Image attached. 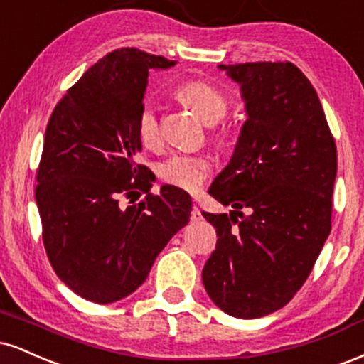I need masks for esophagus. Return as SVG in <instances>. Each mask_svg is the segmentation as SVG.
<instances>
[{"label":"esophagus","instance_id":"34e87169","mask_svg":"<svg viewBox=\"0 0 364 364\" xmlns=\"http://www.w3.org/2000/svg\"><path fill=\"white\" fill-rule=\"evenodd\" d=\"M190 219H191V223H198V220L203 219L202 212H200V208L196 207V205L191 208V217H190Z\"/></svg>","mask_w":364,"mask_h":364}]
</instances>
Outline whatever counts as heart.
<instances>
[{
  "mask_svg": "<svg viewBox=\"0 0 364 364\" xmlns=\"http://www.w3.org/2000/svg\"><path fill=\"white\" fill-rule=\"evenodd\" d=\"M178 95L188 106L202 116L207 123H215L228 111V99L223 90L203 80H188L178 87ZM136 132L145 147H157L162 140L161 119H159L157 104L152 99L141 102ZM212 171L210 159L195 154H173L159 164V176L169 185L186 191H196L205 183Z\"/></svg>",
  "mask_w": 364,
  "mask_h": 364,
  "instance_id": "obj_1",
  "label": "heart"
}]
</instances>
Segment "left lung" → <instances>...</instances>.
Wrapping results in <instances>:
<instances>
[{
	"mask_svg": "<svg viewBox=\"0 0 364 364\" xmlns=\"http://www.w3.org/2000/svg\"><path fill=\"white\" fill-rule=\"evenodd\" d=\"M219 68L240 83L248 119L208 188L235 210L203 212L219 240L202 279L224 313L260 318L291 301L330 235L337 149L316 90L298 66Z\"/></svg>",
	"mask_w": 364,
	"mask_h": 364,
	"instance_id": "obj_1",
	"label": "left lung"
}]
</instances>
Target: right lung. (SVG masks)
<instances>
[{
    "label": "right lung",
    "instance_id": "obj_1",
    "mask_svg": "<svg viewBox=\"0 0 364 364\" xmlns=\"http://www.w3.org/2000/svg\"><path fill=\"white\" fill-rule=\"evenodd\" d=\"M174 65L135 48L107 53L63 95L46 128L36 188L44 248L58 277L87 301L135 292L190 220V195L171 185L150 193L156 176L136 164L149 70ZM140 193L145 200L122 207Z\"/></svg>",
    "mask_w": 364,
    "mask_h": 364
}]
</instances>
